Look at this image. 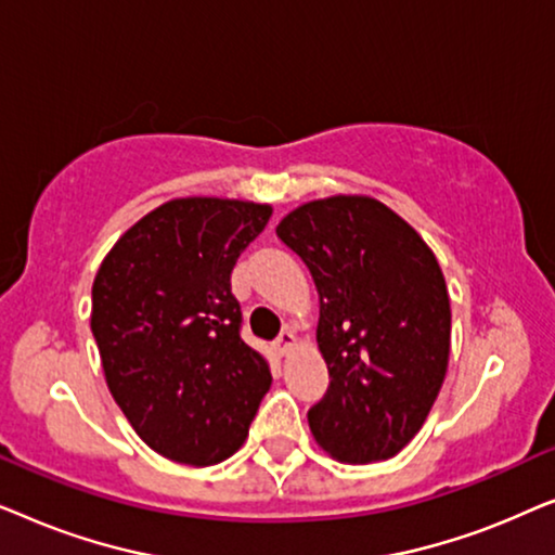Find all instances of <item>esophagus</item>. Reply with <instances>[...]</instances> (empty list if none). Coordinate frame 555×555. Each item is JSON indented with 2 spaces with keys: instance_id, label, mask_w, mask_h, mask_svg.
<instances>
[{
  "instance_id": "34e87169",
  "label": "esophagus",
  "mask_w": 555,
  "mask_h": 555,
  "mask_svg": "<svg viewBox=\"0 0 555 555\" xmlns=\"http://www.w3.org/2000/svg\"><path fill=\"white\" fill-rule=\"evenodd\" d=\"M293 346H295V336H293V331H283V333H280V336L275 338V351H278L280 356L291 353V351H293Z\"/></svg>"
}]
</instances>
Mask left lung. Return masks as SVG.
<instances>
[{"label": "left lung", "mask_w": 555, "mask_h": 555, "mask_svg": "<svg viewBox=\"0 0 555 555\" xmlns=\"http://www.w3.org/2000/svg\"><path fill=\"white\" fill-rule=\"evenodd\" d=\"M278 237L313 275L328 389L308 424L331 457L389 460L422 429L450 359V295L437 257L369 196L302 204Z\"/></svg>", "instance_id": "left-lung-1"}]
</instances>
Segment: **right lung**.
I'll return each mask as SVG.
<instances>
[{
    "instance_id": "1",
    "label": "right lung",
    "mask_w": 555,
    "mask_h": 555,
    "mask_svg": "<svg viewBox=\"0 0 555 555\" xmlns=\"http://www.w3.org/2000/svg\"><path fill=\"white\" fill-rule=\"evenodd\" d=\"M268 204L173 199L135 222L93 283L90 331L108 389L143 442L207 467L245 442L272 376L242 340L232 270Z\"/></svg>"
}]
</instances>
